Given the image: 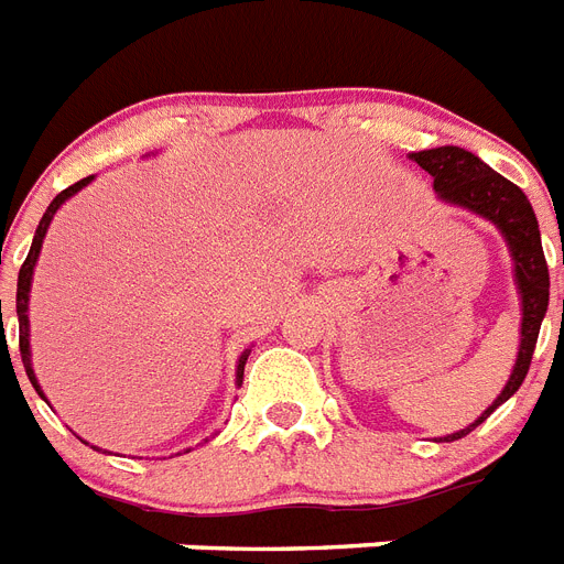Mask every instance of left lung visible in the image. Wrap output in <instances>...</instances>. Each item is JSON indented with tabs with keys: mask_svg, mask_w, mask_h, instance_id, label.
Returning <instances> with one entry per match:
<instances>
[{
	"mask_svg": "<svg viewBox=\"0 0 564 564\" xmlns=\"http://www.w3.org/2000/svg\"><path fill=\"white\" fill-rule=\"evenodd\" d=\"M410 156L434 177V188L440 192L443 200L466 206V209L477 212V215H484L492 224H498V229L510 241L512 259H516V279L518 291H521V311H524V317H521V349H518V360L510 381L501 390V395L495 399L492 408L486 410L475 425L445 436V443H452V440L466 436L468 431H475L495 408H501L518 387L524 384L544 311H547V300H551V273H547V261H544L542 236H539V220L533 215V206H530V200H527L524 192L516 183L501 177L498 171H492L484 160H477L475 154H468L463 148H431V151H419V154Z\"/></svg>",
	"mask_w": 564,
	"mask_h": 564,
	"instance_id": "obj_1",
	"label": "left lung"
}]
</instances>
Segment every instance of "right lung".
Masks as SVG:
<instances>
[{
    "mask_svg": "<svg viewBox=\"0 0 564 564\" xmlns=\"http://www.w3.org/2000/svg\"><path fill=\"white\" fill-rule=\"evenodd\" d=\"M93 177H84L78 180L75 186L63 188L61 195L54 197L52 204H48L46 215H43V220H40L37 232H34V241H31V250L29 256H25V261H22L20 268V282H17V317H20V355H22V367H25V376H29V381L34 384V390H37L40 395H43V390H40L37 378H34V369H31V355H29V291H31V273H34V264H37V256H40V247H43V238H46V229L48 224H52L54 212L61 209V204L66 200V197H72L78 188H84ZM0 319H2V303H0ZM245 364H247V352L241 355V360H238V384H241V378H245Z\"/></svg>",
    "mask_w": 564,
    "mask_h": 564,
    "instance_id": "1",
    "label": "right lung"
}]
</instances>
